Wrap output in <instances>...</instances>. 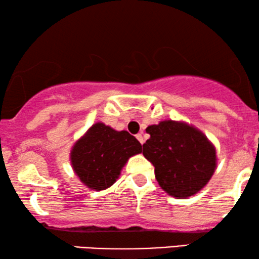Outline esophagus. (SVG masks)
Segmentation results:
<instances>
[{"instance_id": "obj_1", "label": "esophagus", "mask_w": 259, "mask_h": 259, "mask_svg": "<svg viewBox=\"0 0 259 259\" xmlns=\"http://www.w3.org/2000/svg\"><path fill=\"white\" fill-rule=\"evenodd\" d=\"M136 138H137L138 141H140L141 144L144 143V138H143V136H142V134H137V135H136Z\"/></svg>"}]
</instances>
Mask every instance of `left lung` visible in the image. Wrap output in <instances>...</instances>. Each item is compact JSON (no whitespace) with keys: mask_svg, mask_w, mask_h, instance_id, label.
<instances>
[{"mask_svg":"<svg viewBox=\"0 0 259 259\" xmlns=\"http://www.w3.org/2000/svg\"><path fill=\"white\" fill-rule=\"evenodd\" d=\"M143 155L155 166V177L166 194L188 198L207 184L216 170L213 144L201 130L185 122L162 121L149 125Z\"/></svg>","mask_w":259,"mask_h":259,"instance_id":"8db88e82","label":"left lung"}]
</instances>
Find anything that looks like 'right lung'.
<instances>
[{
  "label": "right lung",
  "mask_w": 259,
  "mask_h": 259,
  "mask_svg": "<svg viewBox=\"0 0 259 259\" xmlns=\"http://www.w3.org/2000/svg\"><path fill=\"white\" fill-rule=\"evenodd\" d=\"M141 152V143L128 131H116L97 122L76 141L70 161L79 181L92 190L101 191L110 188L128 159Z\"/></svg>",
  "instance_id": "obj_1"
}]
</instances>
